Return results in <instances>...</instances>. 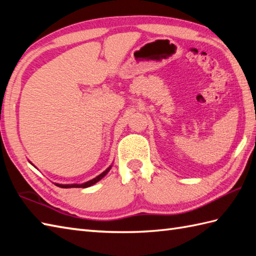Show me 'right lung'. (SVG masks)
Returning a JSON list of instances; mask_svg holds the SVG:
<instances>
[{"mask_svg":"<svg viewBox=\"0 0 256 256\" xmlns=\"http://www.w3.org/2000/svg\"><path fill=\"white\" fill-rule=\"evenodd\" d=\"M111 167L112 166L108 167L104 172L100 174V175H98L96 177L92 178L91 180H88V182H81V184H56L58 187H62V188H86V187H90V186H92V184H94L96 182L101 180V179L104 177L108 172H110Z\"/></svg>","mask_w":256,"mask_h":256,"instance_id":"obj_1","label":"right lung"}]
</instances>
